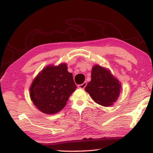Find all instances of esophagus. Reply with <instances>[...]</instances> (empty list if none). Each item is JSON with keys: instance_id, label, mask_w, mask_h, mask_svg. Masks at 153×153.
<instances>
[{"instance_id": "1", "label": "esophagus", "mask_w": 153, "mask_h": 153, "mask_svg": "<svg viewBox=\"0 0 153 153\" xmlns=\"http://www.w3.org/2000/svg\"><path fill=\"white\" fill-rule=\"evenodd\" d=\"M86 85H87V83H86V82H84V83H83V84H79V85H78V86H77V87H78V88H79L84 89V88L86 86Z\"/></svg>"}]
</instances>
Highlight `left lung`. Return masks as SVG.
<instances>
[{"label": "left lung", "mask_w": 153, "mask_h": 153, "mask_svg": "<svg viewBox=\"0 0 153 153\" xmlns=\"http://www.w3.org/2000/svg\"><path fill=\"white\" fill-rule=\"evenodd\" d=\"M85 90L97 104L109 107L120 97L121 85L109 69L95 65L92 69L91 81L87 84Z\"/></svg>", "instance_id": "8db88e82"}]
</instances>
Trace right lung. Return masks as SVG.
I'll use <instances>...</instances> for the list:
<instances>
[{"label": "right lung", "mask_w": 153, "mask_h": 153, "mask_svg": "<svg viewBox=\"0 0 153 153\" xmlns=\"http://www.w3.org/2000/svg\"><path fill=\"white\" fill-rule=\"evenodd\" d=\"M73 75L65 63L48 65L40 71L30 88V96L38 110L48 115L59 112L65 107L70 95L76 90Z\"/></svg>", "instance_id": "obj_1"}]
</instances>
